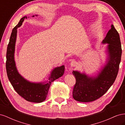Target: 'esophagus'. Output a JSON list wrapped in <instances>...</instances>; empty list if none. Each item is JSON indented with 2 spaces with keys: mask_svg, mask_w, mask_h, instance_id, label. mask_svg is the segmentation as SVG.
<instances>
[{
  "mask_svg": "<svg viewBox=\"0 0 125 125\" xmlns=\"http://www.w3.org/2000/svg\"><path fill=\"white\" fill-rule=\"evenodd\" d=\"M76 64H77V62H76L75 61V60H71V62H70L71 66L74 67V66L76 65Z\"/></svg>",
  "mask_w": 125,
  "mask_h": 125,
  "instance_id": "esophagus-1",
  "label": "esophagus"
}]
</instances>
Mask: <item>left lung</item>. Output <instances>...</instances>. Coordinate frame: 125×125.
Masks as SVG:
<instances>
[{
    "mask_svg": "<svg viewBox=\"0 0 125 125\" xmlns=\"http://www.w3.org/2000/svg\"><path fill=\"white\" fill-rule=\"evenodd\" d=\"M108 44V59L106 64L96 77L73 71L75 78L73 96L77 101L90 102L99 99L114 83L118 73L122 50L119 33L113 25L102 41Z\"/></svg>",
    "mask_w": 125,
    "mask_h": 125,
    "instance_id": "8db88e82",
    "label": "left lung"
}]
</instances>
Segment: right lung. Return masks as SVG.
Returning <instances> with one entry per match:
<instances>
[{"instance_id": "1", "label": "right lung", "mask_w": 125, "mask_h": 125, "mask_svg": "<svg viewBox=\"0 0 125 125\" xmlns=\"http://www.w3.org/2000/svg\"><path fill=\"white\" fill-rule=\"evenodd\" d=\"M27 18L26 16L22 18L19 23L13 29L11 34L6 54L7 73L11 84L19 95L29 102L41 103L46 99L52 82L63 74L65 66L62 65L54 68L49 77L48 81L43 83L30 82L19 73L14 58L17 29L22 25L25 19Z\"/></svg>"}]
</instances>
